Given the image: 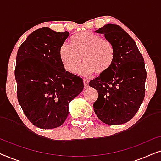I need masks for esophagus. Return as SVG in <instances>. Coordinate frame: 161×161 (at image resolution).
Here are the masks:
<instances>
[{"label": "esophagus", "mask_w": 161, "mask_h": 161, "mask_svg": "<svg viewBox=\"0 0 161 161\" xmlns=\"http://www.w3.org/2000/svg\"><path fill=\"white\" fill-rule=\"evenodd\" d=\"M83 84H84L85 88L89 87V80H86V79H83Z\"/></svg>", "instance_id": "obj_1"}]
</instances>
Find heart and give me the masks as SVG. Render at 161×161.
<instances>
[{
	"instance_id": "1",
	"label": "heart",
	"mask_w": 161,
	"mask_h": 161,
	"mask_svg": "<svg viewBox=\"0 0 161 161\" xmlns=\"http://www.w3.org/2000/svg\"><path fill=\"white\" fill-rule=\"evenodd\" d=\"M70 45H63L59 49V57L64 69L74 73L82 63L80 70L83 75L94 72L103 75L111 69L115 58V50L111 42L100 34L83 31L70 39ZM83 58H82V57Z\"/></svg>"
}]
</instances>
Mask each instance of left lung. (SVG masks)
I'll return each mask as SVG.
<instances>
[{"label":"left lung","mask_w":161,"mask_h":161,"mask_svg":"<svg viewBox=\"0 0 161 161\" xmlns=\"http://www.w3.org/2000/svg\"><path fill=\"white\" fill-rule=\"evenodd\" d=\"M114 45V61L105 74L89 82L98 92L94 111L103 122L121 125L136 115L144 100L147 71L135 41L119 25L106 24L95 31Z\"/></svg>","instance_id":"left-lung-1"}]
</instances>
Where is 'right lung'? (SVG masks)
Instances as JSON below:
<instances>
[{
  "mask_svg": "<svg viewBox=\"0 0 161 161\" xmlns=\"http://www.w3.org/2000/svg\"><path fill=\"white\" fill-rule=\"evenodd\" d=\"M69 34L39 28L17 51V100L26 117L39 128L61 126L69 114V103L84 87L83 79L66 71L59 57V49Z\"/></svg>",
  "mask_w": 161,
  "mask_h": 161,
  "instance_id": "obj_1",
  "label": "right lung"
}]
</instances>
